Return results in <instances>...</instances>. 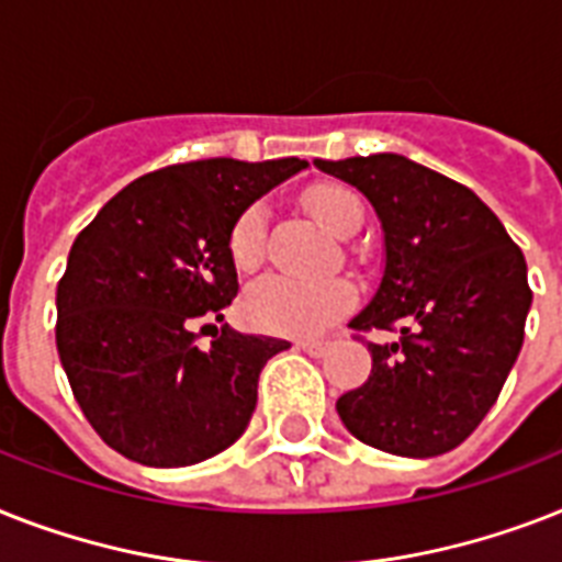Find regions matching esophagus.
I'll list each match as a JSON object with an SVG mask.
<instances>
[{"instance_id":"obj_1","label":"esophagus","mask_w":562,"mask_h":562,"mask_svg":"<svg viewBox=\"0 0 562 562\" xmlns=\"http://www.w3.org/2000/svg\"><path fill=\"white\" fill-rule=\"evenodd\" d=\"M296 349H303V352L312 355V358H323V355H328V349H331V340H300Z\"/></svg>"}]
</instances>
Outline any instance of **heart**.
Returning a JSON list of instances; mask_svg holds the SVG:
<instances>
[{"mask_svg": "<svg viewBox=\"0 0 562 562\" xmlns=\"http://www.w3.org/2000/svg\"><path fill=\"white\" fill-rule=\"evenodd\" d=\"M305 207L326 231L337 236L355 234L363 225V204L340 184H317L303 195ZM227 254L239 271H254L266 254V210L250 204L227 236ZM355 305V285L344 277L331 280H291L266 277L241 296V314L259 331L280 337H317L335 326Z\"/></svg>", "mask_w": 562, "mask_h": 562, "instance_id": "b5f03b06", "label": "heart"}]
</instances>
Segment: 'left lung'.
<instances>
[{
	"label": "left lung",
	"instance_id": "obj_1",
	"mask_svg": "<svg viewBox=\"0 0 562 562\" xmlns=\"http://www.w3.org/2000/svg\"><path fill=\"white\" fill-rule=\"evenodd\" d=\"M314 167L358 187L384 227V277L349 326L398 331L369 344L372 375L337 398V415L384 453H447L494 407L522 349L526 257L473 190L404 155Z\"/></svg>",
	"mask_w": 562,
	"mask_h": 562
}]
</instances>
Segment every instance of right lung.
<instances>
[{
  "label": "right lung",
  "mask_w": 562,
  "mask_h": 562,
  "mask_svg": "<svg viewBox=\"0 0 562 562\" xmlns=\"http://www.w3.org/2000/svg\"><path fill=\"white\" fill-rule=\"evenodd\" d=\"M308 164H172L109 199L71 245L57 285V352L77 404L112 450L187 468L239 439L259 372L285 340L195 326L225 321L239 291L227 236L259 195Z\"/></svg>",
  "instance_id": "obj_1"
}]
</instances>
